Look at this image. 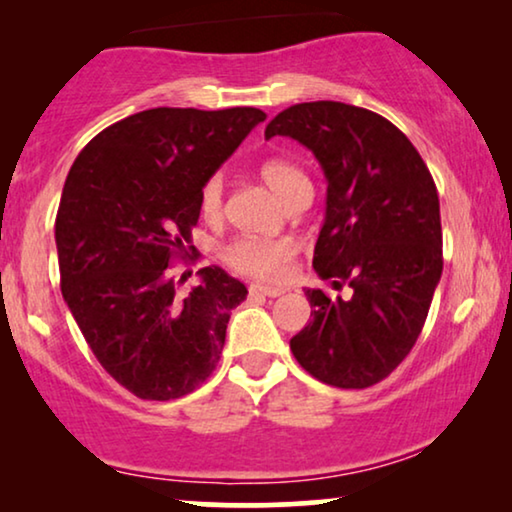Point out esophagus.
I'll use <instances>...</instances> for the list:
<instances>
[{"label": "esophagus", "instance_id": "esophagus-1", "mask_svg": "<svg viewBox=\"0 0 512 512\" xmlns=\"http://www.w3.org/2000/svg\"><path fill=\"white\" fill-rule=\"evenodd\" d=\"M286 289H282V286H263V284H251L249 286V293L251 296H268V298H277L282 296Z\"/></svg>", "mask_w": 512, "mask_h": 512}]
</instances>
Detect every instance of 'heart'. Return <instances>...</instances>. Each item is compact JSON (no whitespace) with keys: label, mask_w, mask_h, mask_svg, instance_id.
Listing matches in <instances>:
<instances>
[{"label":"heart","mask_w":512,"mask_h":512,"mask_svg":"<svg viewBox=\"0 0 512 512\" xmlns=\"http://www.w3.org/2000/svg\"><path fill=\"white\" fill-rule=\"evenodd\" d=\"M261 179L282 198L286 205L298 200L300 195L312 193L310 181L296 165L286 160L270 158L258 167ZM198 207L202 219L216 223L223 214V181L219 174L209 177L200 188ZM298 244L291 237H235L223 247V261L240 275L261 279V282H277L286 277L296 256Z\"/></svg>","instance_id":"heart-1"}]
</instances>
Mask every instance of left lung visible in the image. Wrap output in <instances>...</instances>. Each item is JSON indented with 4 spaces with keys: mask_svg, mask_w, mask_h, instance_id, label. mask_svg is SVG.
<instances>
[{
    "mask_svg": "<svg viewBox=\"0 0 512 512\" xmlns=\"http://www.w3.org/2000/svg\"><path fill=\"white\" fill-rule=\"evenodd\" d=\"M282 135L319 160L326 216L312 265L333 289H305L312 321L291 338L319 382L366 389L415 347L443 275L440 202L429 167L394 123L345 102H303L277 114Z\"/></svg>",
    "mask_w": 512,
    "mask_h": 512,
    "instance_id": "left-lung-1",
    "label": "left lung"
}]
</instances>
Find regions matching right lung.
I'll use <instances>...</instances> for the list:
<instances>
[{"label":"right lung","instance_id":"right-lung-1","mask_svg":"<svg viewBox=\"0 0 512 512\" xmlns=\"http://www.w3.org/2000/svg\"><path fill=\"white\" fill-rule=\"evenodd\" d=\"M261 121L254 107L146 109L90 139L67 174L55 219L62 298L137 398L191 394L221 359L247 286L209 265L179 296L167 265L186 254L202 184Z\"/></svg>","mask_w":512,"mask_h":512}]
</instances>
